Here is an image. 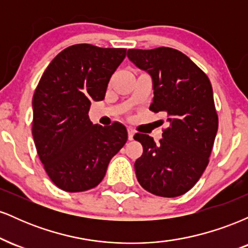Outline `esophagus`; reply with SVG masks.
Wrapping results in <instances>:
<instances>
[{"instance_id":"esophagus-1","label":"esophagus","mask_w":248,"mask_h":248,"mask_svg":"<svg viewBox=\"0 0 248 248\" xmlns=\"http://www.w3.org/2000/svg\"><path fill=\"white\" fill-rule=\"evenodd\" d=\"M127 132H128V139H129V140H133L134 134H135V130H134L133 128H128Z\"/></svg>"}]
</instances>
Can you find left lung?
<instances>
[{
  "instance_id": "1",
  "label": "left lung",
  "mask_w": 248,
  "mask_h": 248,
  "mask_svg": "<svg viewBox=\"0 0 248 248\" xmlns=\"http://www.w3.org/2000/svg\"><path fill=\"white\" fill-rule=\"evenodd\" d=\"M127 56L152 76L149 109L166 116L168 124L158 143L146 134L134 135L143 147L134 164L136 177L153 195L177 197L197 183L209 164L218 129L211 82L189 57L171 47L129 49Z\"/></svg>"
}]
</instances>
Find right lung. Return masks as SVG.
I'll return each instance as SVG.
<instances>
[{"label":"right lung","mask_w":248,"mask_h":248,"mask_svg":"<svg viewBox=\"0 0 248 248\" xmlns=\"http://www.w3.org/2000/svg\"><path fill=\"white\" fill-rule=\"evenodd\" d=\"M127 49L71 45L39 79L32 98V136L45 171L67 192L95 187L110 158L127 142L120 122L102 127L88 118L92 101L105 99L110 77Z\"/></svg>","instance_id":"1"}]
</instances>
